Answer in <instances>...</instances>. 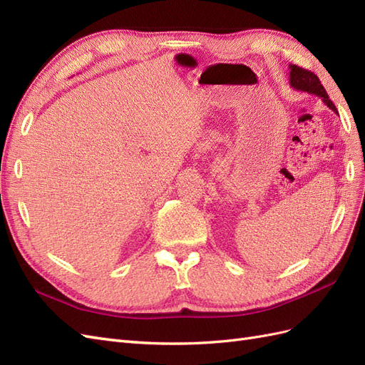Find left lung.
<instances>
[{"label":"left lung","mask_w":365,"mask_h":365,"mask_svg":"<svg viewBox=\"0 0 365 365\" xmlns=\"http://www.w3.org/2000/svg\"><path fill=\"white\" fill-rule=\"evenodd\" d=\"M289 83L297 91H306L309 94H315L318 97L323 98V102L332 109L334 113L338 114L335 105L330 101L324 86L319 82V79L317 77V74H314L312 71H309L306 68L298 67V65H291L289 67Z\"/></svg>","instance_id":"obj_1"}]
</instances>
